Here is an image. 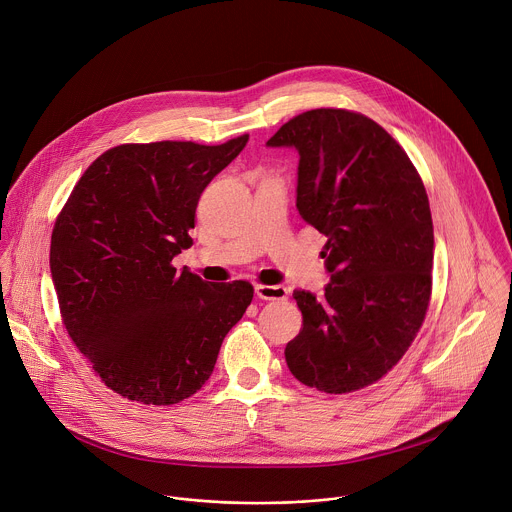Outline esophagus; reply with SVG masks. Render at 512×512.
<instances>
[{
	"label": "esophagus",
	"mask_w": 512,
	"mask_h": 512,
	"mask_svg": "<svg viewBox=\"0 0 512 512\" xmlns=\"http://www.w3.org/2000/svg\"><path fill=\"white\" fill-rule=\"evenodd\" d=\"M255 296L259 300H285L287 298V287L283 285H255Z\"/></svg>",
	"instance_id": "obj_1"
}]
</instances>
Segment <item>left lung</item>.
Instances as JSON below:
<instances>
[{"instance_id":"1","label":"left lung","mask_w":512,"mask_h":512,"mask_svg":"<svg viewBox=\"0 0 512 512\" xmlns=\"http://www.w3.org/2000/svg\"><path fill=\"white\" fill-rule=\"evenodd\" d=\"M267 145L298 152L296 206L328 237L322 298L294 291L304 328L285 346L287 367L324 393L373 385L401 360L427 312L433 223L425 186L401 145L360 113L306 111Z\"/></svg>"}]
</instances>
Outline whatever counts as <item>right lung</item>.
<instances>
[{
	"label": "right lung",
	"mask_w": 512,
	"mask_h": 512,
	"mask_svg": "<svg viewBox=\"0 0 512 512\" xmlns=\"http://www.w3.org/2000/svg\"><path fill=\"white\" fill-rule=\"evenodd\" d=\"M247 141L117 145L56 218L50 273L62 322L121 397L174 405L194 395L253 300L247 281L208 283L172 267L192 247L200 194Z\"/></svg>",
	"instance_id": "add662e5"
}]
</instances>
